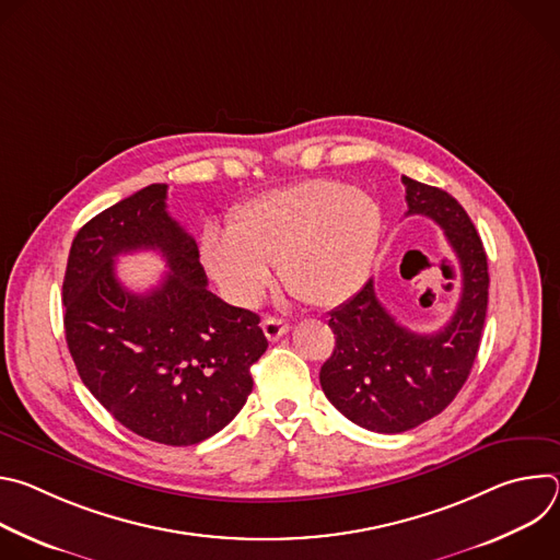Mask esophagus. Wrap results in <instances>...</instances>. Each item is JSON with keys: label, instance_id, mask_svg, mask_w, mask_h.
<instances>
[{"label": "esophagus", "instance_id": "1", "mask_svg": "<svg viewBox=\"0 0 560 560\" xmlns=\"http://www.w3.org/2000/svg\"><path fill=\"white\" fill-rule=\"evenodd\" d=\"M261 328H264V335L268 337V341H277V339H281L290 330V326L285 322H281V318H277V316H266L264 322H261Z\"/></svg>", "mask_w": 560, "mask_h": 560}]
</instances>
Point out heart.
<instances>
[{
  "label": "heart",
  "mask_w": 560,
  "mask_h": 560,
  "mask_svg": "<svg viewBox=\"0 0 560 560\" xmlns=\"http://www.w3.org/2000/svg\"><path fill=\"white\" fill-rule=\"evenodd\" d=\"M381 232L383 212L370 195L337 179H305L242 203L230 230L208 225L201 259L238 305L261 299L279 264L290 294L332 307L368 279Z\"/></svg>",
  "instance_id": "obj_1"
}]
</instances>
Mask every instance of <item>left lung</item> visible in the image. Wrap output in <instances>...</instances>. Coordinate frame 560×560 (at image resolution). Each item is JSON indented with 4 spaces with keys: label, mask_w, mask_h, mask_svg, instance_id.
Instances as JSON below:
<instances>
[{
    "label": "left lung",
    "mask_w": 560,
    "mask_h": 560,
    "mask_svg": "<svg viewBox=\"0 0 560 560\" xmlns=\"http://www.w3.org/2000/svg\"><path fill=\"white\" fill-rule=\"evenodd\" d=\"M408 214L436 221L460 268V299L447 326L419 335L381 305L370 279L330 312L335 352L318 381L352 423L398 434L441 415L469 376L488 312V257L463 206L441 188L404 177Z\"/></svg>",
    "instance_id": "8db88e82"
}]
</instances>
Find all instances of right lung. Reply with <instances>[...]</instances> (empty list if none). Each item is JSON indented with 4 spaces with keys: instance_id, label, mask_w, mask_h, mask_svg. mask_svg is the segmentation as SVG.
Segmentation results:
<instances>
[{
    "instance_id": "obj_1",
    "label": "right lung",
    "mask_w": 560,
    "mask_h": 560,
    "mask_svg": "<svg viewBox=\"0 0 560 560\" xmlns=\"http://www.w3.org/2000/svg\"><path fill=\"white\" fill-rule=\"evenodd\" d=\"M152 184L77 232L63 277V328L79 376L130 432L164 445H195L223 430L253 392L250 365L268 348L259 314L208 290L195 238ZM162 252L170 272L130 293L114 259Z\"/></svg>"
}]
</instances>
